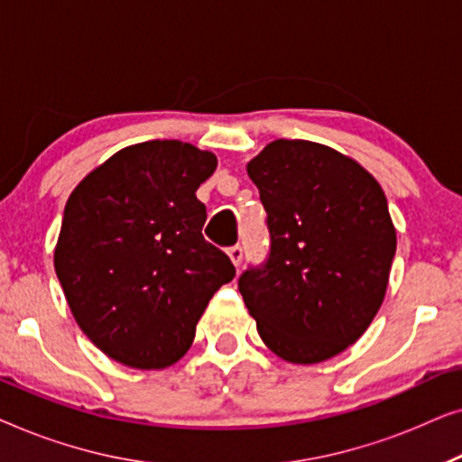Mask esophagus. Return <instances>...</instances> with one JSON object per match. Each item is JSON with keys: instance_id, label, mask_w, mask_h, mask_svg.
I'll return each mask as SVG.
<instances>
[{"instance_id": "obj_1", "label": "esophagus", "mask_w": 462, "mask_h": 462, "mask_svg": "<svg viewBox=\"0 0 462 462\" xmlns=\"http://www.w3.org/2000/svg\"><path fill=\"white\" fill-rule=\"evenodd\" d=\"M226 254H229L231 263L236 264V267H239V264H242V261H244V248H242V245H239V244L231 245V248L226 250Z\"/></svg>"}]
</instances>
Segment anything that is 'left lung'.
<instances>
[{
	"label": "left lung",
	"instance_id": "8db88e82",
	"mask_svg": "<svg viewBox=\"0 0 462 462\" xmlns=\"http://www.w3.org/2000/svg\"><path fill=\"white\" fill-rule=\"evenodd\" d=\"M267 210L269 256L239 277L263 343L292 364L345 351L387 292L395 226L356 160L311 141L269 143L248 163Z\"/></svg>",
	"mask_w": 462,
	"mask_h": 462
}]
</instances>
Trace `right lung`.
Wrapping results in <instances>:
<instances>
[{"mask_svg": "<svg viewBox=\"0 0 462 462\" xmlns=\"http://www.w3.org/2000/svg\"><path fill=\"white\" fill-rule=\"evenodd\" d=\"M217 155L180 141L117 151L69 195L54 269L81 332L138 370L185 356L214 292L236 277L206 242L195 198Z\"/></svg>", "mask_w": 462, "mask_h": 462, "instance_id": "obj_1", "label": "right lung"}]
</instances>
